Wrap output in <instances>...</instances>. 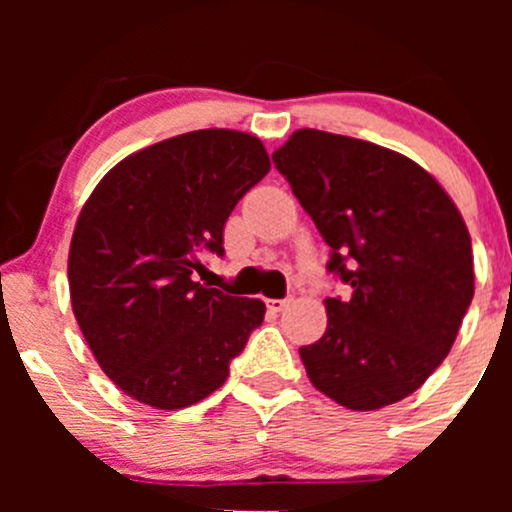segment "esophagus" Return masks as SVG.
Wrapping results in <instances>:
<instances>
[{
    "label": "esophagus",
    "mask_w": 512,
    "mask_h": 512,
    "mask_svg": "<svg viewBox=\"0 0 512 512\" xmlns=\"http://www.w3.org/2000/svg\"><path fill=\"white\" fill-rule=\"evenodd\" d=\"M289 303H291V298H267V308L272 310V313H281V310H284Z\"/></svg>",
    "instance_id": "obj_1"
}]
</instances>
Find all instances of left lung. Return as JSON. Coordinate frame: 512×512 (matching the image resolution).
Returning <instances> with one entry per match:
<instances>
[{"label":"left lung","mask_w":512,"mask_h":512,"mask_svg":"<svg viewBox=\"0 0 512 512\" xmlns=\"http://www.w3.org/2000/svg\"><path fill=\"white\" fill-rule=\"evenodd\" d=\"M272 158L332 248L327 269L351 286L325 301V334L298 349L310 383L354 411L409 397L472 303L462 214L419 163L363 139L298 129Z\"/></svg>","instance_id":"8db88e82"}]
</instances>
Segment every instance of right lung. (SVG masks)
<instances>
[{
	"instance_id": "right-lung-1",
	"label": "right lung",
	"mask_w": 512,
	"mask_h": 512,
	"mask_svg": "<svg viewBox=\"0 0 512 512\" xmlns=\"http://www.w3.org/2000/svg\"><path fill=\"white\" fill-rule=\"evenodd\" d=\"M238 129H197L127 156L86 199L69 245V296L88 349L125 395L156 409L202 402L262 325L260 298L195 281L223 226L269 173Z\"/></svg>"
}]
</instances>
